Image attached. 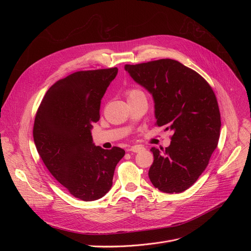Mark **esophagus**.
I'll return each instance as SVG.
<instances>
[{
  "mask_svg": "<svg viewBox=\"0 0 251 251\" xmlns=\"http://www.w3.org/2000/svg\"><path fill=\"white\" fill-rule=\"evenodd\" d=\"M143 150H144V148L141 147V146H133V147H131L128 150V151H130V152H139V151H141Z\"/></svg>",
  "mask_w": 251,
  "mask_h": 251,
  "instance_id": "obj_1",
  "label": "esophagus"
}]
</instances>
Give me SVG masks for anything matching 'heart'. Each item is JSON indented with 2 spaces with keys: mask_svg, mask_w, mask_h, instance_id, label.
<instances>
[{
  "mask_svg": "<svg viewBox=\"0 0 251 251\" xmlns=\"http://www.w3.org/2000/svg\"><path fill=\"white\" fill-rule=\"evenodd\" d=\"M127 96H128V99H132V98L144 96V94L142 90H140L138 88H130L127 90Z\"/></svg>",
  "mask_w": 251,
  "mask_h": 251,
  "instance_id": "b5f03b06",
  "label": "heart"
}]
</instances>
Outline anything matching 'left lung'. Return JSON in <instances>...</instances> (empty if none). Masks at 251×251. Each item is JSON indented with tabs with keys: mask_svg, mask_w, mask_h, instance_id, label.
I'll use <instances>...</instances> for the list:
<instances>
[{
	"mask_svg": "<svg viewBox=\"0 0 251 251\" xmlns=\"http://www.w3.org/2000/svg\"><path fill=\"white\" fill-rule=\"evenodd\" d=\"M125 70L152 95L155 125L174 132L170 147L151 150L152 185L166 193L185 191L218 147L221 114L215 92L202 76L172 59L125 65Z\"/></svg>",
	"mask_w": 251,
	"mask_h": 251,
	"instance_id": "8db88e82",
	"label": "left lung"
}]
</instances>
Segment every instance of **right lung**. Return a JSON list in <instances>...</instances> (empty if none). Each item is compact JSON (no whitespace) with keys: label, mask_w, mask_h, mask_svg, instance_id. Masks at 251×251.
<instances>
[{"label":"right lung","mask_w":251,"mask_h":251,"mask_svg":"<svg viewBox=\"0 0 251 251\" xmlns=\"http://www.w3.org/2000/svg\"><path fill=\"white\" fill-rule=\"evenodd\" d=\"M118 68L78 71L60 79L37 109L33 139L50 173L76 199L97 201L113 184L115 168L125 151L103 150L92 142L100 100Z\"/></svg>","instance_id":"obj_1"}]
</instances>
